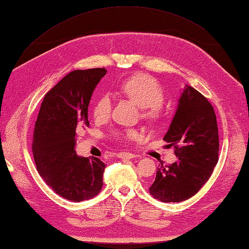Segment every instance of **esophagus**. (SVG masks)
Segmentation results:
<instances>
[{"label":"esophagus","mask_w":249,"mask_h":249,"mask_svg":"<svg viewBox=\"0 0 249 249\" xmlns=\"http://www.w3.org/2000/svg\"><path fill=\"white\" fill-rule=\"evenodd\" d=\"M118 157L122 158V160H131V158L136 157V155L134 153H130V152H120L118 153Z\"/></svg>","instance_id":"34e87169"}]
</instances>
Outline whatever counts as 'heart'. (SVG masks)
I'll use <instances>...</instances> for the list:
<instances>
[{
	"instance_id": "1",
	"label": "heart",
	"mask_w": 249,
	"mask_h": 249,
	"mask_svg": "<svg viewBox=\"0 0 249 249\" xmlns=\"http://www.w3.org/2000/svg\"><path fill=\"white\" fill-rule=\"evenodd\" d=\"M120 91L125 96L141 107V115L147 121L160 120L162 113V102L165 99L163 89L155 78L145 73H137L125 79L120 84ZM112 99L109 94H104L95 103L93 108V116L96 121L107 120L111 113ZM113 138L116 140H135L139 137L138 130L128 128L123 130H115Z\"/></svg>"
}]
</instances>
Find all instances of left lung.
I'll use <instances>...</instances> for the list:
<instances>
[{
  "label": "left lung",
  "instance_id": "8db88e82",
  "mask_svg": "<svg viewBox=\"0 0 249 249\" xmlns=\"http://www.w3.org/2000/svg\"><path fill=\"white\" fill-rule=\"evenodd\" d=\"M163 141L174 147L178 160L158 168L149 192L161 202H182L209 181L218 161L215 111L197 89L187 87L183 91Z\"/></svg>",
  "mask_w": 249,
  "mask_h": 249
}]
</instances>
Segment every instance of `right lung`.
<instances>
[{
    "instance_id": "add662e5",
    "label": "right lung",
    "mask_w": 249,
    "mask_h": 249,
    "mask_svg": "<svg viewBox=\"0 0 249 249\" xmlns=\"http://www.w3.org/2000/svg\"><path fill=\"white\" fill-rule=\"evenodd\" d=\"M107 71H73L45 95L33 135L39 176L55 194L80 202L99 194L106 165L97 157L76 154V133L89 127L88 107L95 87Z\"/></svg>"
}]
</instances>
